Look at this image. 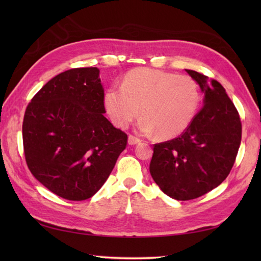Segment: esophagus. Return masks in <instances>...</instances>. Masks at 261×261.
Returning a JSON list of instances; mask_svg holds the SVG:
<instances>
[{
	"instance_id": "34e87169",
	"label": "esophagus",
	"mask_w": 261,
	"mask_h": 261,
	"mask_svg": "<svg viewBox=\"0 0 261 261\" xmlns=\"http://www.w3.org/2000/svg\"><path fill=\"white\" fill-rule=\"evenodd\" d=\"M127 142H129V145L134 146V145H137V143H140L141 139H139V138H138V137H135V136L130 135L129 136V140H127Z\"/></svg>"
}]
</instances>
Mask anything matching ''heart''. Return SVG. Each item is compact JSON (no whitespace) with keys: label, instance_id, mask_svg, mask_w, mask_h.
<instances>
[{"label":"heart","instance_id":"b5f03b06","mask_svg":"<svg viewBox=\"0 0 261 261\" xmlns=\"http://www.w3.org/2000/svg\"><path fill=\"white\" fill-rule=\"evenodd\" d=\"M196 83L191 77L152 68L127 73L122 86L105 93L104 103L113 123L124 129L141 113L139 129L156 131L162 139L181 135L191 124L198 108Z\"/></svg>","mask_w":261,"mask_h":261}]
</instances>
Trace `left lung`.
<instances>
[{
  "label": "left lung",
  "instance_id": "1",
  "mask_svg": "<svg viewBox=\"0 0 261 261\" xmlns=\"http://www.w3.org/2000/svg\"><path fill=\"white\" fill-rule=\"evenodd\" d=\"M204 93V107L182 134L153 145L150 174L166 195L188 201L218 187L233 167L242 125L233 102L218 81L186 69Z\"/></svg>",
  "mask_w": 261,
  "mask_h": 261
}]
</instances>
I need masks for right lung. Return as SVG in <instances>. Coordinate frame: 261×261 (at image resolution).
<instances>
[{
	"label": "right lung",
	"instance_id": "right-lung-1",
	"mask_svg": "<svg viewBox=\"0 0 261 261\" xmlns=\"http://www.w3.org/2000/svg\"><path fill=\"white\" fill-rule=\"evenodd\" d=\"M96 67L55 76L28 104L23 151L31 174L69 201L92 197L108 179L127 135L103 115L104 91Z\"/></svg>",
	"mask_w": 261,
	"mask_h": 261
}]
</instances>
